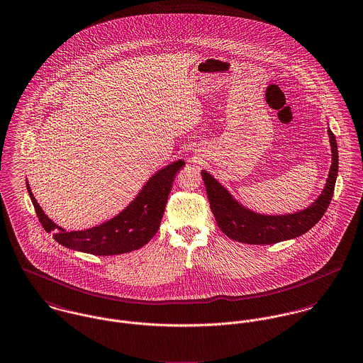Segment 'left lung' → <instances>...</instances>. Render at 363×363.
<instances>
[{
  "label": "left lung",
  "instance_id": "8db88e82",
  "mask_svg": "<svg viewBox=\"0 0 363 363\" xmlns=\"http://www.w3.org/2000/svg\"><path fill=\"white\" fill-rule=\"evenodd\" d=\"M331 146V167L322 195L309 207L280 216H267L252 211L235 201L233 195L207 171H201L210 208L220 230L233 241L250 245H270L301 237L309 231L325 213L338 174V149L334 133L328 129Z\"/></svg>",
  "mask_w": 363,
  "mask_h": 363
}]
</instances>
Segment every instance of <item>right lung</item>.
I'll return each mask as SVG.
<instances>
[{
	"instance_id": "add662e5",
	"label": "right lung",
	"mask_w": 363,
	"mask_h": 363,
	"mask_svg": "<svg viewBox=\"0 0 363 363\" xmlns=\"http://www.w3.org/2000/svg\"><path fill=\"white\" fill-rule=\"evenodd\" d=\"M184 160L171 162L159 169L143 185L138 196L111 220L82 231L58 227L41 210L26 181V188L43 228L54 233V240L65 247L96 256H111L136 250L150 241L160 228L164 208L177 172Z\"/></svg>"
}]
</instances>
